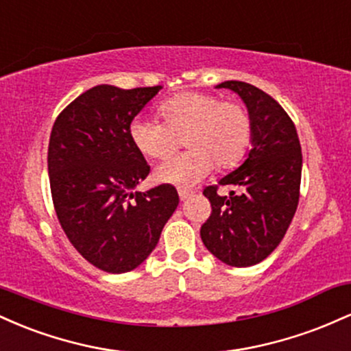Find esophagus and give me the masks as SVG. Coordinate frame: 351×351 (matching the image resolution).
I'll return each mask as SVG.
<instances>
[{"mask_svg":"<svg viewBox=\"0 0 351 351\" xmlns=\"http://www.w3.org/2000/svg\"><path fill=\"white\" fill-rule=\"evenodd\" d=\"M178 195H180V199H181V201H184V199H188L189 196L193 195V191H191V189H184V188H180V189H178Z\"/></svg>","mask_w":351,"mask_h":351,"instance_id":"esophagus-1","label":"esophagus"}]
</instances>
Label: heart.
<instances>
[{"label":"heart","mask_w":351,"mask_h":351,"mask_svg":"<svg viewBox=\"0 0 351 351\" xmlns=\"http://www.w3.org/2000/svg\"><path fill=\"white\" fill-rule=\"evenodd\" d=\"M163 122L136 117L128 134L147 158L167 160L183 138L188 152L156 168L155 180L173 184H195L213 167L229 170L241 163L252 138V117L245 106L221 100L204 92H183L158 107Z\"/></svg>","instance_id":"obj_1"}]
</instances>
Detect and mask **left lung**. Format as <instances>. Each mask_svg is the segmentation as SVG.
<instances>
[{
	"label": "left lung",
	"instance_id": "8db88e82",
	"mask_svg": "<svg viewBox=\"0 0 351 351\" xmlns=\"http://www.w3.org/2000/svg\"><path fill=\"white\" fill-rule=\"evenodd\" d=\"M217 88L237 92L252 117V150L247 160L203 189L211 215L201 239L213 256L234 267L259 264L291 226L300 198L302 148L295 125L280 104L261 88L228 80ZM231 186L229 195L217 193Z\"/></svg>",
	"mask_w": 351,
	"mask_h": 351
}]
</instances>
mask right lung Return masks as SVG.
I'll return each instance as SVG.
<instances>
[{"label":"right lung","mask_w":351,"mask_h":351,"mask_svg":"<svg viewBox=\"0 0 351 351\" xmlns=\"http://www.w3.org/2000/svg\"><path fill=\"white\" fill-rule=\"evenodd\" d=\"M160 88L92 87L52 125L47 148L52 204L71 244L100 271L138 267L180 203L168 183L132 193L150 165L132 143L128 127Z\"/></svg>","instance_id":"obj_1"}]
</instances>
